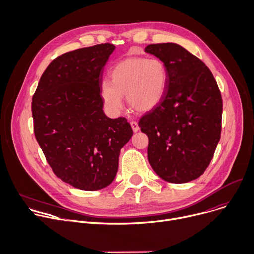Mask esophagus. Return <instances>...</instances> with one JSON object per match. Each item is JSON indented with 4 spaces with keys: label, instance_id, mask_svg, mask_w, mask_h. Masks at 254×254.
<instances>
[{
    "label": "esophagus",
    "instance_id": "34e87169",
    "mask_svg": "<svg viewBox=\"0 0 254 254\" xmlns=\"http://www.w3.org/2000/svg\"><path fill=\"white\" fill-rule=\"evenodd\" d=\"M130 125H131V127H132V130H133L134 132H137V131L139 130L138 124H137V122H135V121H131Z\"/></svg>",
    "mask_w": 254,
    "mask_h": 254
}]
</instances>
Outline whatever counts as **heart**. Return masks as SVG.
Listing matches in <instances>:
<instances>
[{
    "instance_id": "b5f03b06",
    "label": "heart",
    "mask_w": 254,
    "mask_h": 254,
    "mask_svg": "<svg viewBox=\"0 0 254 254\" xmlns=\"http://www.w3.org/2000/svg\"><path fill=\"white\" fill-rule=\"evenodd\" d=\"M167 87V69L159 59L128 58L111 71V81L101 83V97L107 111L119 115L123 96L137 112L153 111L162 101Z\"/></svg>"
}]
</instances>
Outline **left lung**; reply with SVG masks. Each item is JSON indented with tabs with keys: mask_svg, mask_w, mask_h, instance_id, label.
<instances>
[{
	"mask_svg": "<svg viewBox=\"0 0 254 254\" xmlns=\"http://www.w3.org/2000/svg\"><path fill=\"white\" fill-rule=\"evenodd\" d=\"M167 69L160 104L139 120L149 137L148 159L166 182L182 184L200 177L220 139L222 98L210 69L177 43L150 44Z\"/></svg>",
	"mask_w": 254,
	"mask_h": 254,
	"instance_id": "obj_1",
	"label": "left lung"
}]
</instances>
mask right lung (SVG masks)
I'll use <instances>...</instances> for the list:
<instances>
[{
  "instance_id": "add662e5",
  "label": "right lung",
  "mask_w": 254,
  "mask_h": 254,
  "mask_svg": "<svg viewBox=\"0 0 254 254\" xmlns=\"http://www.w3.org/2000/svg\"><path fill=\"white\" fill-rule=\"evenodd\" d=\"M111 43L66 53L47 66L32 99L34 133L55 175L74 188L110 185L120 151L133 131L125 118L110 119L100 94Z\"/></svg>"
}]
</instances>
